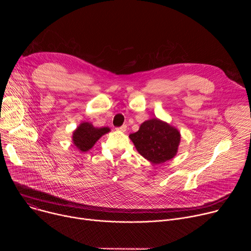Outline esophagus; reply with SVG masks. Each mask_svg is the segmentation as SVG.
Returning <instances> with one entry per match:
<instances>
[{"label": "esophagus", "instance_id": "esophagus-1", "mask_svg": "<svg viewBox=\"0 0 251 251\" xmlns=\"http://www.w3.org/2000/svg\"><path fill=\"white\" fill-rule=\"evenodd\" d=\"M116 130L119 131V132H125V131L127 130V126H126V125H123V126H121V127L116 128Z\"/></svg>", "mask_w": 251, "mask_h": 251}]
</instances>
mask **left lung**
Returning a JSON list of instances; mask_svg holds the SVG:
<instances>
[{
	"label": "left lung",
	"instance_id": "left-lung-1",
	"mask_svg": "<svg viewBox=\"0 0 251 251\" xmlns=\"http://www.w3.org/2000/svg\"><path fill=\"white\" fill-rule=\"evenodd\" d=\"M129 138L138 153L153 164L173 159L181 143V133L176 127L158 118L143 122Z\"/></svg>",
	"mask_w": 251,
	"mask_h": 251
}]
</instances>
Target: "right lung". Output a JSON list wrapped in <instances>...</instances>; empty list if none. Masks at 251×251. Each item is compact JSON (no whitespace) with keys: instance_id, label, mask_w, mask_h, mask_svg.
Here are the masks:
<instances>
[{"instance_id":"obj_1","label":"right lung","mask_w":251,"mask_h":251,"mask_svg":"<svg viewBox=\"0 0 251 251\" xmlns=\"http://www.w3.org/2000/svg\"><path fill=\"white\" fill-rule=\"evenodd\" d=\"M108 132H110L108 127L98 128L89 122H82L73 133V143L79 151L87 152L103 135Z\"/></svg>"}]
</instances>
